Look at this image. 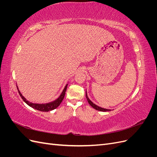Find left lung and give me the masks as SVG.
<instances>
[{
	"label": "left lung",
	"instance_id": "8db88e82",
	"mask_svg": "<svg viewBox=\"0 0 157 157\" xmlns=\"http://www.w3.org/2000/svg\"><path fill=\"white\" fill-rule=\"evenodd\" d=\"M86 99H87V101L88 102V103L90 104V105H91L94 109H96V110H98V111H103V112H106V111H110L111 109H104V108H102V107H99L98 105H96V104H94L90 99L88 98V95H87V93H86Z\"/></svg>",
	"mask_w": 157,
	"mask_h": 157
}]
</instances>
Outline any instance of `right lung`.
I'll return each mask as SVG.
<instances>
[{"mask_svg": "<svg viewBox=\"0 0 157 157\" xmlns=\"http://www.w3.org/2000/svg\"><path fill=\"white\" fill-rule=\"evenodd\" d=\"M67 85L68 84H66V86H65V88L62 91V92H61V95L59 96L58 98H57L56 99V100L52 101V102H50V103H42V104L33 103H31L29 101H27V99L23 96V95L21 94L20 91L19 90V88H17V91H18L19 94H20V96H21V98H22L23 100L24 101L25 103H26L28 105L31 107L33 109H36V110H38V111H43V112H48V111H52V110H54V109H55L56 108H57L60 105V103H61V101H63V99L64 98L66 90H67Z\"/></svg>", "mask_w": 157, "mask_h": 157, "instance_id": "1", "label": "right lung"}]
</instances>
